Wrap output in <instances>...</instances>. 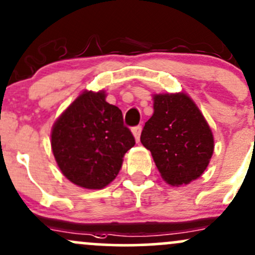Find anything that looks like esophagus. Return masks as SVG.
<instances>
[{
	"label": "esophagus",
	"instance_id": "esophagus-1",
	"mask_svg": "<svg viewBox=\"0 0 255 255\" xmlns=\"http://www.w3.org/2000/svg\"><path fill=\"white\" fill-rule=\"evenodd\" d=\"M132 133L134 135V138H135V141L138 142L140 140V134H141V126H136V127H134L132 129Z\"/></svg>",
	"mask_w": 255,
	"mask_h": 255
}]
</instances>
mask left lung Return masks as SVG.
Returning a JSON list of instances; mask_svg holds the SVG:
<instances>
[{"label": "left lung", "instance_id": "1", "mask_svg": "<svg viewBox=\"0 0 255 255\" xmlns=\"http://www.w3.org/2000/svg\"><path fill=\"white\" fill-rule=\"evenodd\" d=\"M153 114L141 144L150 150L162 179L186 185L203 174L213 156L214 136L198 106L184 92L153 94Z\"/></svg>", "mask_w": 255, "mask_h": 255}]
</instances>
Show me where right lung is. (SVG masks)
Listing matches in <instances>:
<instances>
[{
	"label": "right lung",
	"mask_w": 255,
	"mask_h": 255,
	"mask_svg": "<svg viewBox=\"0 0 255 255\" xmlns=\"http://www.w3.org/2000/svg\"><path fill=\"white\" fill-rule=\"evenodd\" d=\"M105 91H85L55 120L50 145L58 167L75 185L104 189L119 174L135 144L122 111L106 102Z\"/></svg>",
	"instance_id": "right-lung-1"
}]
</instances>
